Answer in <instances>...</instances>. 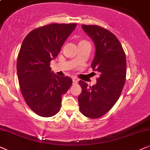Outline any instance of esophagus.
I'll return each instance as SVG.
<instances>
[{"label": "esophagus", "instance_id": "esophagus-1", "mask_svg": "<svg viewBox=\"0 0 150 150\" xmlns=\"http://www.w3.org/2000/svg\"><path fill=\"white\" fill-rule=\"evenodd\" d=\"M73 84H77V82H78V79H77V78H73Z\"/></svg>", "mask_w": 150, "mask_h": 150}]
</instances>
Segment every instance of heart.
<instances>
[{
  "mask_svg": "<svg viewBox=\"0 0 150 150\" xmlns=\"http://www.w3.org/2000/svg\"><path fill=\"white\" fill-rule=\"evenodd\" d=\"M86 43H89L86 40H79V45H84V44Z\"/></svg>",
  "mask_w": 150,
  "mask_h": 150,
  "instance_id": "obj_1",
  "label": "heart"
}]
</instances>
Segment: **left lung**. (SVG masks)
I'll use <instances>...</instances> for the list:
<instances>
[{
  "instance_id": "obj_1",
  "label": "left lung",
  "mask_w": 150,
  "mask_h": 150,
  "mask_svg": "<svg viewBox=\"0 0 150 150\" xmlns=\"http://www.w3.org/2000/svg\"><path fill=\"white\" fill-rule=\"evenodd\" d=\"M81 27L95 43L91 67L100 73V77L93 86L79 81V110L85 117L97 119L106 114L120 97L126 78V57L120 42L111 31L98 25Z\"/></svg>"
}]
</instances>
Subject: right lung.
<instances>
[{
    "instance_id": "add662e5",
    "label": "right lung",
    "mask_w": 150,
    "mask_h": 150,
    "mask_svg": "<svg viewBox=\"0 0 150 150\" xmlns=\"http://www.w3.org/2000/svg\"><path fill=\"white\" fill-rule=\"evenodd\" d=\"M77 24H51L32 30L22 43L17 59L20 88L28 106L38 115L53 117L61 107L62 95L73 83L52 73L51 61Z\"/></svg>"
}]
</instances>
